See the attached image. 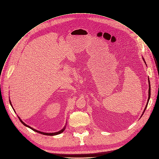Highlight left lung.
<instances>
[{
    "label": "left lung",
    "instance_id": "1",
    "mask_svg": "<svg viewBox=\"0 0 159 159\" xmlns=\"http://www.w3.org/2000/svg\"><path fill=\"white\" fill-rule=\"evenodd\" d=\"M143 61H144V62H145V60H144V59L143 58ZM148 84H149V90H148V101H147V105H146V107H145V110H144V111H143V114L144 113V112H145V110H146V108H147V105H148V102H149V100H150V81H149V80H148ZM143 114H142V115H143Z\"/></svg>",
    "mask_w": 159,
    "mask_h": 159
}]
</instances>
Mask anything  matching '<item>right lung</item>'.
<instances>
[{"instance_id":"obj_1","label":"right lung","mask_w":159,"mask_h":159,"mask_svg":"<svg viewBox=\"0 0 159 159\" xmlns=\"http://www.w3.org/2000/svg\"><path fill=\"white\" fill-rule=\"evenodd\" d=\"M9 102H10V104H11V105L12 106V104H11V101H9ZM19 118V119L20 120V122L24 125H25V126H27V127H29V128H30L31 130H33V131H34V132H38V133H39V134H43V135H50V136H53V135H58V134H60L61 133H62V132H64V130H65V128H63L61 130H60V131H59V132H55V133H44V132H39V131H38V130H35V129H33L32 127H30V126H29V125H26L25 123H24L21 120H20V118H19V117H18Z\"/></svg>"}]
</instances>
